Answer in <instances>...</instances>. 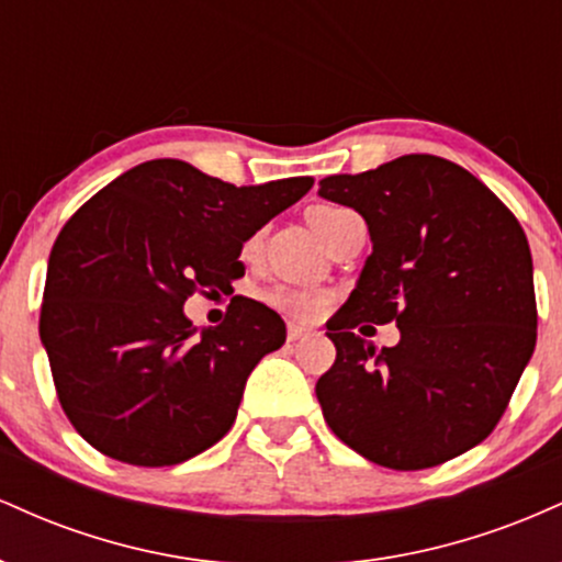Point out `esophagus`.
I'll list each match as a JSON object with an SVG mask.
<instances>
[{"label": "esophagus", "mask_w": 562, "mask_h": 562, "mask_svg": "<svg viewBox=\"0 0 562 562\" xmlns=\"http://www.w3.org/2000/svg\"><path fill=\"white\" fill-rule=\"evenodd\" d=\"M303 335H308V327L290 322V325H288V340H299V338H303Z\"/></svg>", "instance_id": "esophagus-1"}]
</instances>
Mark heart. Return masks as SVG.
<instances>
[{"mask_svg": "<svg viewBox=\"0 0 562 562\" xmlns=\"http://www.w3.org/2000/svg\"><path fill=\"white\" fill-rule=\"evenodd\" d=\"M340 211L344 209H338V205H314V209L308 211V224H312L314 232L319 235L322 224L330 216L340 214ZM269 301H272L277 308H282V312L293 314V317L299 319H314L317 314H322V308L327 306V295L308 288H277L272 290V295H269Z\"/></svg>", "mask_w": 562, "mask_h": 562, "instance_id": "obj_1", "label": "heart"}]
</instances>
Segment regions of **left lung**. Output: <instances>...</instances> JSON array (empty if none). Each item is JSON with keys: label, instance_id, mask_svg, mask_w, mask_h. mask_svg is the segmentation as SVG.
Instances as JSON below:
<instances>
[{"label": "left lung", "instance_id": "1", "mask_svg": "<svg viewBox=\"0 0 562 562\" xmlns=\"http://www.w3.org/2000/svg\"><path fill=\"white\" fill-rule=\"evenodd\" d=\"M319 195L370 229L357 288L327 322L335 364L317 380L327 425L391 470L436 468L494 430L537 346L533 263L518 218L481 179L436 156L335 173ZM397 319L378 349L350 330Z\"/></svg>", "mask_w": 562, "mask_h": 562}]
</instances>
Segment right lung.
Returning <instances> with one entry per match:
<instances>
[{
  "mask_svg": "<svg viewBox=\"0 0 562 562\" xmlns=\"http://www.w3.org/2000/svg\"><path fill=\"white\" fill-rule=\"evenodd\" d=\"M312 177L235 187L177 158L134 166L68 218L47 263L38 335L57 398L102 454L179 465L227 436L245 380L285 344L274 308L235 295L198 330L184 301L245 274L243 243Z\"/></svg>",
  "mask_w": 562,
  "mask_h": 562,
  "instance_id": "obj_1",
  "label": "right lung"
}]
</instances>
